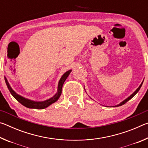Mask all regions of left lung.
<instances>
[{
  "instance_id": "obj_1",
  "label": "left lung",
  "mask_w": 148,
  "mask_h": 148,
  "mask_svg": "<svg viewBox=\"0 0 148 148\" xmlns=\"http://www.w3.org/2000/svg\"><path fill=\"white\" fill-rule=\"evenodd\" d=\"M144 82V81H143ZM143 82H142V84H140V86L138 87V88L136 89V91H135L134 92H133V93H132V95H130V96L128 97V98H127L126 99H125L124 100V101H122L121 102H120V103L119 104H117V105H116V106H114V107H117V106H121V105H123V104H125V103H126V102H128L129 101V100H131L132 98V97H133L134 96V95H136V93H137V92H138V91H139V90H140V87H142V84H143Z\"/></svg>"
}]
</instances>
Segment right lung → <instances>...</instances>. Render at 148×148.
<instances>
[{
    "label": "right lung",
    "mask_w": 148,
    "mask_h": 148,
    "mask_svg": "<svg viewBox=\"0 0 148 148\" xmlns=\"http://www.w3.org/2000/svg\"><path fill=\"white\" fill-rule=\"evenodd\" d=\"M72 72V70H70L67 72H65V73L62 75V77L60 79L59 84H58V87H57V93L54 95L53 97L50 98L49 99L46 100V101H32V100H29L28 99H25L23 97H21V95L17 94L16 92H15L11 86H10L8 83V80H7L6 77H4L5 82H6V86L8 87L10 92L12 94V96H13L15 99H16L17 101H18L19 103H21L22 105H23L24 106L27 108H34V109H44L48 107L50 105L52 104L54 102L57 101V100L59 99L60 96H61V92H62V87L63 86L64 82L65 80L66 79L67 77L69 76V74Z\"/></svg>",
    "instance_id": "right-lung-1"
}]
</instances>
